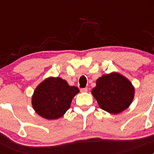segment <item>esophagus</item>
I'll list each match as a JSON object with an SVG mask.
<instances>
[{
  "mask_svg": "<svg viewBox=\"0 0 154 154\" xmlns=\"http://www.w3.org/2000/svg\"><path fill=\"white\" fill-rule=\"evenodd\" d=\"M81 92H88V88H82V89H81Z\"/></svg>",
  "mask_w": 154,
  "mask_h": 154,
  "instance_id": "esophagus-1",
  "label": "esophagus"
}]
</instances>
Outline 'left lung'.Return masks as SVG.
<instances>
[{"label":"left lung","instance_id":"1","mask_svg":"<svg viewBox=\"0 0 154 154\" xmlns=\"http://www.w3.org/2000/svg\"><path fill=\"white\" fill-rule=\"evenodd\" d=\"M134 92V87L126 77L112 72L98 79L92 94L102 109L117 114L130 106Z\"/></svg>","mask_w":154,"mask_h":154}]
</instances>
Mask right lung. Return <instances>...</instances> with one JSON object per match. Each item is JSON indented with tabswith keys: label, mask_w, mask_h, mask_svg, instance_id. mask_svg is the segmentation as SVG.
<instances>
[{
	"label": "right lung",
	"mask_w": 154,
	"mask_h": 154,
	"mask_svg": "<svg viewBox=\"0 0 154 154\" xmlns=\"http://www.w3.org/2000/svg\"><path fill=\"white\" fill-rule=\"evenodd\" d=\"M79 92L77 87L70 86L65 80L50 77L35 89L31 100L32 106L45 119H58L69 109L73 97Z\"/></svg>",
	"instance_id": "obj_1"
}]
</instances>
